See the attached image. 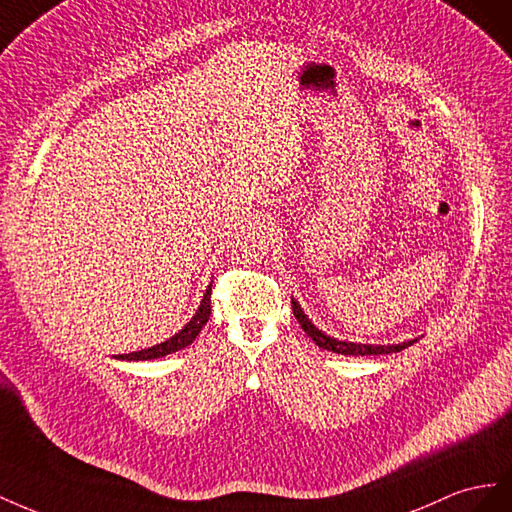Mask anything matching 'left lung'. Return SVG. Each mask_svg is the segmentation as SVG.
<instances>
[{"mask_svg": "<svg viewBox=\"0 0 512 512\" xmlns=\"http://www.w3.org/2000/svg\"><path fill=\"white\" fill-rule=\"evenodd\" d=\"M291 309H294V317L298 319V324L302 326V330L309 334V337L321 347V349H328V352L334 354H343V356H377V354H397L401 349L414 345L418 339L414 341H405L399 345H364V343H349V341H339V339H332L328 334L321 332L319 328H315L311 324V319L304 315V311L300 309V304L296 300H291Z\"/></svg>", "mask_w": 512, "mask_h": 512, "instance_id": "obj_1", "label": "left lung"}]
</instances>
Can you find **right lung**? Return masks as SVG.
Segmentation results:
<instances>
[{
  "mask_svg": "<svg viewBox=\"0 0 512 512\" xmlns=\"http://www.w3.org/2000/svg\"><path fill=\"white\" fill-rule=\"evenodd\" d=\"M210 296H212V285L206 289V296H203L201 304H199V311L195 313V317L188 321V324L175 334V337L167 339L165 343L160 345H154V347H148V349H141V352H133V354H120L118 358L122 360H154V358H163L167 354H173L178 352V349H184L186 345H191L197 334L201 332V328L208 324L210 319V313H212V302H210Z\"/></svg>",
  "mask_w": 512,
  "mask_h": 512,
  "instance_id": "add662e5",
  "label": "right lung"
}]
</instances>
